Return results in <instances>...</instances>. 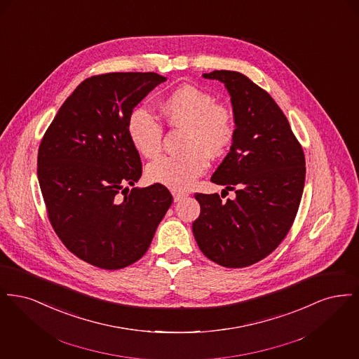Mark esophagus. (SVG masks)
Returning a JSON list of instances; mask_svg holds the SVG:
<instances>
[{"label": "esophagus", "mask_w": 359, "mask_h": 359, "mask_svg": "<svg viewBox=\"0 0 359 359\" xmlns=\"http://www.w3.org/2000/svg\"><path fill=\"white\" fill-rule=\"evenodd\" d=\"M172 195H173V201L175 202H179L182 199H184L187 196L186 192H180V191H172Z\"/></svg>", "instance_id": "obj_1"}]
</instances>
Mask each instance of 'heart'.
<instances>
[{
	"mask_svg": "<svg viewBox=\"0 0 359 359\" xmlns=\"http://www.w3.org/2000/svg\"><path fill=\"white\" fill-rule=\"evenodd\" d=\"M161 110L171 125L186 126L184 149L180 154H165L147 167L149 182L175 191H186L205 173L211 156L222 154L233 142L236 123L233 113L217 104L211 94L195 86L175 88L161 103ZM132 145L144 157L160 152L163 125L142 106L135 107L126 122Z\"/></svg>",
	"mask_w": 359,
	"mask_h": 359,
	"instance_id": "1",
	"label": "heart"
}]
</instances>
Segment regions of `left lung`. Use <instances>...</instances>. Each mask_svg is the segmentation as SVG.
Wrapping results in <instances>:
<instances>
[{"label": "left lung", "mask_w": 359, "mask_h": 359, "mask_svg": "<svg viewBox=\"0 0 359 359\" xmlns=\"http://www.w3.org/2000/svg\"><path fill=\"white\" fill-rule=\"evenodd\" d=\"M203 78L222 82L231 97L236 133L211 182L234 189L236 199L195 194L201 215L192 231L207 258L245 268L269 256L288 234L303 195L306 158L265 90L237 71H212Z\"/></svg>", "instance_id": "1"}]
</instances>
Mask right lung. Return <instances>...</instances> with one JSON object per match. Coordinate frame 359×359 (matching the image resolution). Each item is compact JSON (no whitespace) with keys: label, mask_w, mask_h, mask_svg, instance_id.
Wrapping results in <instances>:
<instances>
[{"label":"right lung","mask_w":359,"mask_h":359,"mask_svg":"<svg viewBox=\"0 0 359 359\" xmlns=\"http://www.w3.org/2000/svg\"><path fill=\"white\" fill-rule=\"evenodd\" d=\"M165 81L154 72L86 79L39 147L37 177L52 227L71 253L97 268L116 271L138 261L172 205L161 184L128 188L142 173L128 117Z\"/></svg>","instance_id":"add662e5"}]
</instances>
